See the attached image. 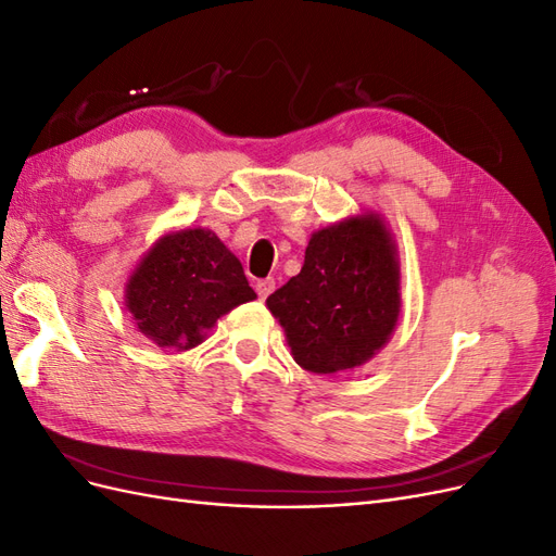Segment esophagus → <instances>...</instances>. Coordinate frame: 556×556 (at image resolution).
Segmentation results:
<instances>
[{"mask_svg":"<svg viewBox=\"0 0 556 556\" xmlns=\"http://www.w3.org/2000/svg\"><path fill=\"white\" fill-rule=\"evenodd\" d=\"M274 290H276V280L274 278H262V280L255 282V292H257L260 299H266Z\"/></svg>","mask_w":556,"mask_h":556,"instance_id":"esophagus-1","label":"esophagus"}]
</instances>
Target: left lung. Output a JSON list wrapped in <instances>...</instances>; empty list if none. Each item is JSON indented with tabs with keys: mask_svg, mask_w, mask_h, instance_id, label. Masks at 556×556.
<instances>
[{
	"mask_svg": "<svg viewBox=\"0 0 556 556\" xmlns=\"http://www.w3.org/2000/svg\"><path fill=\"white\" fill-rule=\"evenodd\" d=\"M266 306L306 371L366 364L390 341L401 311L396 245L382 217L355 215L315 231L301 271Z\"/></svg>",
	"mask_w": 556,
	"mask_h": 556,
	"instance_id": "1",
	"label": "left lung"
}]
</instances>
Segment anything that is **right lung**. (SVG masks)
I'll use <instances>...</instances> for the list:
<instances>
[{
    "label": "right lung",
    "instance_id": "1",
    "mask_svg": "<svg viewBox=\"0 0 556 556\" xmlns=\"http://www.w3.org/2000/svg\"><path fill=\"white\" fill-rule=\"evenodd\" d=\"M257 299L241 262L211 229H180L150 248L127 280L134 325L160 348L190 350L231 308Z\"/></svg>",
    "mask_w": 556,
    "mask_h": 556
}]
</instances>
